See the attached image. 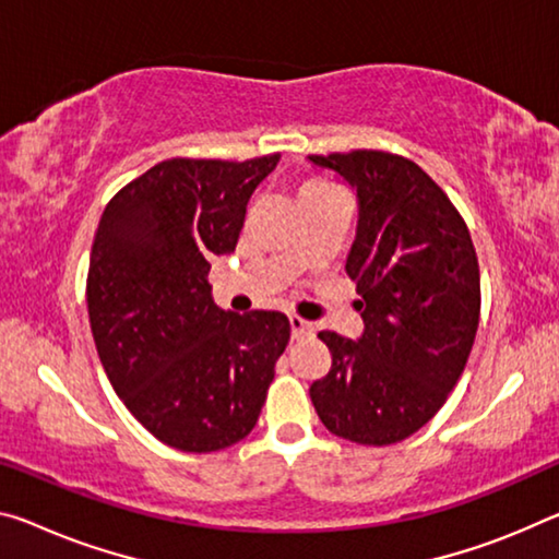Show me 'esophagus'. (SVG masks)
I'll use <instances>...</instances> for the list:
<instances>
[{"label": "esophagus", "mask_w": 559, "mask_h": 559, "mask_svg": "<svg viewBox=\"0 0 559 559\" xmlns=\"http://www.w3.org/2000/svg\"><path fill=\"white\" fill-rule=\"evenodd\" d=\"M288 321H290V333H294V338H308V335H313V331H316L313 323L304 321L300 316H290Z\"/></svg>", "instance_id": "1"}]
</instances>
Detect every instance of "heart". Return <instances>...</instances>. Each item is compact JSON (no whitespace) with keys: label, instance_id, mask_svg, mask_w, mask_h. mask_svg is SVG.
<instances>
[{"label":"heart","instance_id":"heart-1","mask_svg":"<svg viewBox=\"0 0 559 559\" xmlns=\"http://www.w3.org/2000/svg\"><path fill=\"white\" fill-rule=\"evenodd\" d=\"M306 186H325V181H308ZM306 186H304V189H306Z\"/></svg>","mask_w":559,"mask_h":559}]
</instances>
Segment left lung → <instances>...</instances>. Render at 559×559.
Listing matches in <instances>:
<instances>
[{"mask_svg": "<svg viewBox=\"0 0 559 559\" xmlns=\"http://www.w3.org/2000/svg\"><path fill=\"white\" fill-rule=\"evenodd\" d=\"M358 191V234L345 261L362 335L321 331L331 370L311 401L333 436L391 445L448 401L480 323V265L448 193L411 158L356 148L308 156Z\"/></svg>", "mask_w": 559, "mask_h": 559, "instance_id": "1", "label": "left lung"}]
</instances>
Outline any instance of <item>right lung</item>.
Listing matches in <instances>:
<instances>
[{"label":"right lung","instance_id":"obj_1","mask_svg":"<svg viewBox=\"0 0 559 559\" xmlns=\"http://www.w3.org/2000/svg\"><path fill=\"white\" fill-rule=\"evenodd\" d=\"M278 158H166L123 186L96 228L86 306L99 360L131 415L183 453L253 430L290 338L278 311H221L209 283Z\"/></svg>","mask_w":559,"mask_h":559}]
</instances>
